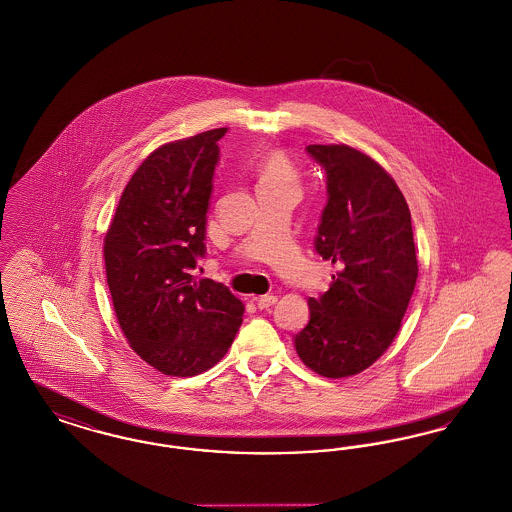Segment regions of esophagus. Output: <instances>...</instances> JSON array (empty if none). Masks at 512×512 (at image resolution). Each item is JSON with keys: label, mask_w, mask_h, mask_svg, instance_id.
Listing matches in <instances>:
<instances>
[{"label": "esophagus", "mask_w": 512, "mask_h": 512, "mask_svg": "<svg viewBox=\"0 0 512 512\" xmlns=\"http://www.w3.org/2000/svg\"><path fill=\"white\" fill-rule=\"evenodd\" d=\"M254 300H256V306H258L260 310H266V308L273 306V304L277 302V296H275V294H264V296H256Z\"/></svg>", "instance_id": "esophagus-1"}]
</instances>
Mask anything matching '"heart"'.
<instances>
[{
    "label": "heart",
    "mask_w": 512,
    "mask_h": 512,
    "mask_svg": "<svg viewBox=\"0 0 512 512\" xmlns=\"http://www.w3.org/2000/svg\"><path fill=\"white\" fill-rule=\"evenodd\" d=\"M256 174H258V189L296 185V170L290 164L287 155L281 151H269L262 156L256 166Z\"/></svg>",
    "instance_id": "heart-1"
}]
</instances>
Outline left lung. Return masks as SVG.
I'll return each mask as SVG.
<instances>
[{
  "label": "left lung",
  "instance_id": "left-lung-1",
  "mask_svg": "<svg viewBox=\"0 0 512 512\" xmlns=\"http://www.w3.org/2000/svg\"><path fill=\"white\" fill-rule=\"evenodd\" d=\"M325 168L327 206L315 250L338 267L310 321L294 336L298 357L327 378L357 375L394 342L419 266L411 212L392 176L350 145H308Z\"/></svg>",
  "mask_w": 512,
  "mask_h": 512
}]
</instances>
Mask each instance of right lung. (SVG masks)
<instances>
[{"instance_id":"obj_1","label":"right lung","mask_w":512,"mask_h":512,"mask_svg":"<svg viewBox=\"0 0 512 512\" xmlns=\"http://www.w3.org/2000/svg\"><path fill=\"white\" fill-rule=\"evenodd\" d=\"M227 128L160 145L124 187L103 256L118 325L137 356L170 377H195L222 359L245 306L191 269L204 256L218 141Z\"/></svg>"}]
</instances>
